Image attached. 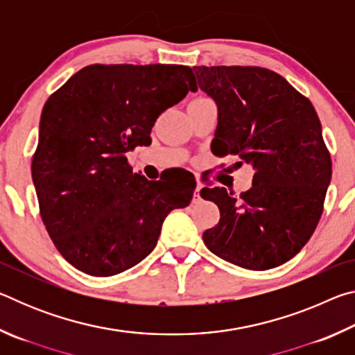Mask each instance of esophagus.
Wrapping results in <instances>:
<instances>
[{
  "instance_id": "esophagus-1",
  "label": "esophagus",
  "mask_w": 355,
  "mask_h": 355,
  "mask_svg": "<svg viewBox=\"0 0 355 355\" xmlns=\"http://www.w3.org/2000/svg\"><path fill=\"white\" fill-rule=\"evenodd\" d=\"M200 189H202V186L197 184L196 186V191H194V202H199L200 200Z\"/></svg>"
}]
</instances>
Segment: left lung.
<instances>
[{"instance_id":"1","label":"left lung","mask_w":355,"mask_h":355,"mask_svg":"<svg viewBox=\"0 0 355 355\" xmlns=\"http://www.w3.org/2000/svg\"><path fill=\"white\" fill-rule=\"evenodd\" d=\"M194 71L218 105L211 152L235 155L255 171L252 188L238 197L219 186L200 191L220 211L203 243L222 260L252 271L280 266L313 235L332 177L318 114L272 70L202 65Z\"/></svg>"}]
</instances>
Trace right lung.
I'll return each mask as SVG.
<instances>
[{
    "label": "right lung",
    "instance_id": "right-lung-1",
    "mask_svg": "<svg viewBox=\"0 0 355 355\" xmlns=\"http://www.w3.org/2000/svg\"><path fill=\"white\" fill-rule=\"evenodd\" d=\"M192 89L186 65L94 64L46 100L33 182L48 235L71 266L95 277L127 271L155 249L166 216L189 205L188 172L150 182L125 155L148 146L159 114Z\"/></svg>",
    "mask_w": 355,
    "mask_h": 355
}]
</instances>
